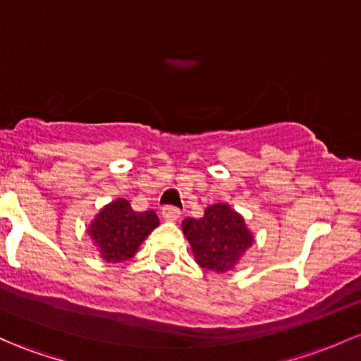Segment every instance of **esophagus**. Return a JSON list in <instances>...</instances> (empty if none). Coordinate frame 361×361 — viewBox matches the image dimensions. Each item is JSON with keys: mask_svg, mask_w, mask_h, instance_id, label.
Segmentation results:
<instances>
[{"mask_svg": "<svg viewBox=\"0 0 361 361\" xmlns=\"http://www.w3.org/2000/svg\"><path fill=\"white\" fill-rule=\"evenodd\" d=\"M180 216H181V212H180V209H178V207L166 206L164 209H162V218H164L166 221H176Z\"/></svg>", "mask_w": 361, "mask_h": 361, "instance_id": "34e87169", "label": "esophagus"}]
</instances>
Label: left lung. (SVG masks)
Masks as SVG:
<instances>
[{
    "mask_svg": "<svg viewBox=\"0 0 361 361\" xmlns=\"http://www.w3.org/2000/svg\"><path fill=\"white\" fill-rule=\"evenodd\" d=\"M181 226L197 263L216 273L231 270L254 242L244 218L228 204L209 206L204 218H187Z\"/></svg>",
    "mask_w": 361,
    "mask_h": 361,
    "instance_id": "obj_1",
    "label": "left lung"
}]
</instances>
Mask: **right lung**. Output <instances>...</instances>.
<instances>
[{"label":"right lung","instance_id":"right-lung-1","mask_svg":"<svg viewBox=\"0 0 361 361\" xmlns=\"http://www.w3.org/2000/svg\"><path fill=\"white\" fill-rule=\"evenodd\" d=\"M155 226L159 218L154 211H133L126 199H117L98 212L88 231L107 263H123L135 256Z\"/></svg>","mask_w":361,"mask_h":361}]
</instances>
